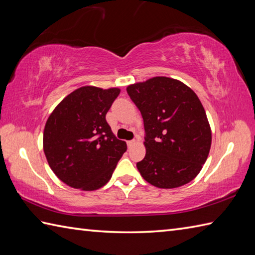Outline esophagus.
I'll list each match as a JSON object with an SVG mask.
<instances>
[{"label": "esophagus", "instance_id": "esophagus-1", "mask_svg": "<svg viewBox=\"0 0 255 255\" xmlns=\"http://www.w3.org/2000/svg\"><path fill=\"white\" fill-rule=\"evenodd\" d=\"M127 144H128L129 148H131V147H133V145L137 144V141H136V140H130V141L127 142Z\"/></svg>", "mask_w": 255, "mask_h": 255}]
</instances>
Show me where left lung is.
<instances>
[{
	"label": "left lung",
	"instance_id": "1",
	"mask_svg": "<svg viewBox=\"0 0 255 255\" xmlns=\"http://www.w3.org/2000/svg\"><path fill=\"white\" fill-rule=\"evenodd\" d=\"M145 130V156L137 169L159 188H176L198 175L208 158L211 129L202 102L183 82L154 77L127 86Z\"/></svg>",
	"mask_w": 255,
	"mask_h": 255
}]
</instances>
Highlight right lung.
Instances as JSON below:
<instances>
[{"label": "right lung", "instance_id": "obj_1", "mask_svg": "<svg viewBox=\"0 0 255 255\" xmlns=\"http://www.w3.org/2000/svg\"><path fill=\"white\" fill-rule=\"evenodd\" d=\"M121 89L85 85L71 92L48 117L42 145L50 169L72 188L103 187L127 144L113 133L106 114Z\"/></svg>", "mask_w": 255, "mask_h": 255}]
</instances>
